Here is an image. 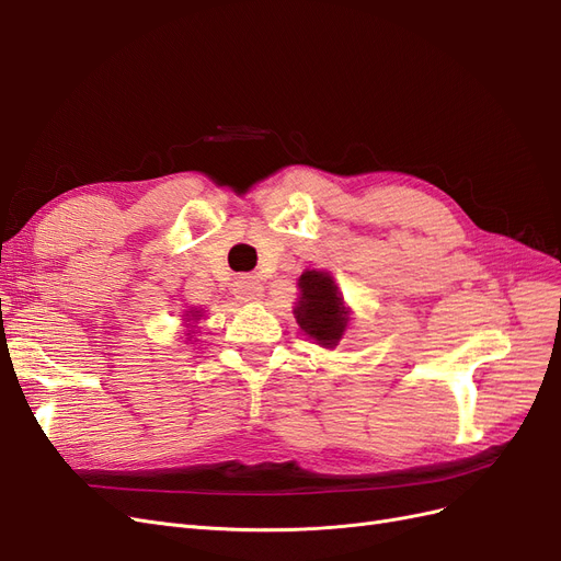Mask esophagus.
Here are the masks:
<instances>
[{
  "mask_svg": "<svg viewBox=\"0 0 561 561\" xmlns=\"http://www.w3.org/2000/svg\"><path fill=\"white\" fill-rule=\"evenodd\" d=\"M233 295H236V299H241V301H252V299H260L262 297V285H260V280H254V278H239L233 283Z\"/></svg>",
  "mask_w": 561,
  "mask_h": 561,
  "instance_id": "34e87169",
  "label": "esophagus"
}]
</instances>
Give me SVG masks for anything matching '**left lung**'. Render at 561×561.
Returning <instances> with one entry per match:
<instances>
[{"label":"left lung","instance_id":"left-lung-1","mask_svg":"<svg viewBox=\"0 0 561 561\" xmlns=\"http://www.w3.org/2000/svg\"><path fill=\"white\" fill-rule=\"evenodd\" d=\"M299 290L301 297L295 309L299 328L316 339L320 346H336L346 330L348 311L339 297L332 276L322 274V271H307L299 278Z\"/></svg>","mask_w":561,"mask_h":561}]
</instances>
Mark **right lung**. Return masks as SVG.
<instances>
[{
	"label": "right lung",
	"instance_id": "add662e5",
	"mask_svg": "<svg viewBox=\"0 0 561 561\" xmlns=\"http://www.w3.org/2000/svg\"><path fill=\"white\" fill-rule=\"evenodd\" d=\"M196 313H198V311H196Z\"/></svg>",
	"mask_w": 561,
	"mask_h": 561
}]
</instances>
